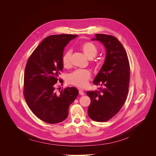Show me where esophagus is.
I'll return each mask as SVG.
<instances>
[{
    "label": "esophagus",
    "mask_w": 156,
    "mask_h": 156,
    "mask_svg": "<svg viewBox=\"0 0 156 156\" xmlns=\"http://www.w3.org/2000/svg\"><path fill=\"white\" fill-rule=\"evenodd\" d=\"M78 90H79V94H80V95H81V96H84V92H83V89L79 88Z\"/></svg>",
    "instance_id": "34e87169"
}]
</instances>
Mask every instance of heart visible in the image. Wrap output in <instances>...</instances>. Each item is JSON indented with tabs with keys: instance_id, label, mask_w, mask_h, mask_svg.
Here are the masks:
<instances>
[{
	"instance_id": "heart-1",
	"label": "heart",
	"mask_w": 156,
	"mask_h": 156,
	"mask_svg": "<svg viewBox=\"0 0 156 156\" xmlns=\"http://www.w3.org/2000/svg\"><path fill=\"white\" fill-rule=\"evenodd\" d=\"M79 49L88 59H92L98 53L96 46L91 42L86 41L81 43ZM71 56L70 51H66L63 55L62 64L65 68H69L71 66ZM91 75L90 72L87 70H77L69 76L68 82L71 84L83 87L87 85Z\"/></svg>"
}]
</instances>
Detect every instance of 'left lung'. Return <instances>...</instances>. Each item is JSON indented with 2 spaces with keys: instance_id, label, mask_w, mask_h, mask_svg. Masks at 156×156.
Returning <instances> with one entry per match:
<instances>
[{
  "instance_id": "obj_1",
  "label": "left lung",
  "mask_w": 156,
  "mask_h": 156,
  "mask_svg": "<svg viewBox=\"0 0 156 156\" xmlns=\"http://www.w3.org/2000/svg\"><path fill=\"white\" fill-rule=\"evenodd\" d=\"M92 41H100L105 49V58L95 77V85H104L99 91H87L91 99L87 114L92 120L103 122L112 118L125 102L129 82V63L121 42L114 36L96 34Z\"/></svg>"
}]
</instances>
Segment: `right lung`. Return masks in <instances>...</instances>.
<instances>
[{
  "label": "right lung",
  "mask_w": 156,
  "mask_h": 156,
  "mask_svg": "<svg viewBox=\"0 0 156 156\" xmlns=\"http://www.w3.org/2000/svg\"><path fill=\"white\" fill-rule=\"evenodd\" d=\"M77 36L57 34L47 37L27 62L24 97L33 114L48 123H60L67 118L69 107L78 95L75 87H66L58 94L54 91V85L60 80L59 75L63 68L62 57L65 47Z\"/></svg>",
  "instance_id": "obj_1"
}]
</instances>
